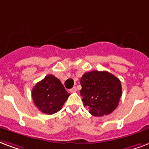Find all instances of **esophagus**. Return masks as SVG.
I'll return each instance as SVG.
<instances>
[{
	"label": "esophagus",
	"instance_id": "1",
	"mask_svg": "<svg viewBox=\"0 0 149 149\" xmlns=\"http://www.w3.org/2000/svg\"><path fill=\"white\" fill-rule=\"evenodd\" d=\"M69 91H70L71 93L76 92V91H77V88H76V87H73L72 88H71V89H70V90H69Z\"/></svg>",
	"mask_w": 149,
	"mask_h": 149
}]
</instances>
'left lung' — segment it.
<instances>
[{"instance_id":"obj_1","label":"left lung","mask_w":149,"mask_h":149,"mask_svg":"<svg viewBox=\"0 0 149 149\" xmlns=\"http://www.w3.org/2000/svg\"><path fill=\"white\" fill-rule=\"evenodd\" d=\"M84 106L94 116L112 113L122 96V84L118 78L107 71L85 72L80 79Z\"/></svg>"}]
</instances>
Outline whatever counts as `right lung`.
Returning a JSON list of instances; mask_svg holds the SVG:
<instances>
[{"instance_id":"add662e5","label":"right lung","mask_w":149,"mask_h":149,"mask_svg":"<svg viewBox=\"0 0 149 149\" xmlns=\"http://www.w3.org/2000/svg\"><path fill=\"white\" fill-rule=\"evenodd\" d=\"M31 95L39 111L44 114H53L60 111L70 95L59 79L49 74L35 84Z\"/></svg>"}]
</instances>
